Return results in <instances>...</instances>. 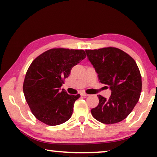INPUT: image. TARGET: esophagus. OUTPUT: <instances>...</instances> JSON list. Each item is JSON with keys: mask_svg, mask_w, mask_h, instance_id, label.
<instances>
[{"mask_svg": "<svg viewBox=\"0 0 157 157\" xmlns=\"http://www.w3.org/2000/svg\"><path fill=\"white\" fill-rule=\"evenodd\" d=\"M81 96H85V97H86V96H89V94H86L85 92H82V93H81Z\"/></svg>", "mask_w": 157, "mask_h": 157, "instance_id": "34e87169", "label": "esophagus"}]
</instances>
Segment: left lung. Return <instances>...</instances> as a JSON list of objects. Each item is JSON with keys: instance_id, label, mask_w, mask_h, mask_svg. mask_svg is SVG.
I'll use <instances>...</instances> for the list:
<instances>
[{"instance_id": "8db88e82", "label": "left lung", "mask_w": 157, "mask_h": 157, "mask_svg": "<svg viewBox=\"0 0 157 157\" xmlns=\"http://www.w3.org/2000/svg\"><path fill=\"white\" fill-rule=\"evenodd\" d=\"M99 81L111 91L109 99L98 95L99 103L91 110L97 121L112 124L123 121L132 112L141 92V76L132 57L121 49L107 47L86 50Z\"/></svg>"}]
</instances>
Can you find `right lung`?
Here are the masks:
<instances>
[{"label": "right lung", "mask_w": 157, "mask_h": 157, "mask_svg": "<svg viewBox=\"0 0 157 157\" xmlns=\"http://www.w3.org/2000/svg\"><path fill=\"white\" fill-rule=\"evenodd\" d=\"M86 58L83 50L52 48L32 62L25 74L23 90L25 100L36 119L56 126L71 117L80 94L69 95L61 86L71 70Z\"/></svg>", "instance_id": "obj_1"}]
</instances>
